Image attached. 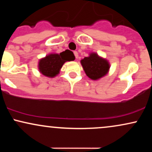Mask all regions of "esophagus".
Returning a JSON list of instances; mask_svg holds the SVG:
<instances>
[{
    "label": "esophagus",
    "mask_w": 152,
    "mask_h": 152,
    "mask_svg": "<svg viewBox=\"0 0 152 152\" xmlns=\"http://www.w3.org/2000/svg\"><path fill=\"white\" fill-rule=\"evenodd\" d=\"M74 53L75 57H76V58L77 59V58H78V52H77V51H74Z\"/></svg>",
    "instance_id": "esophagus-1"
}]
</instances>
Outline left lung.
<instances>
[{"mask_svg": "<svg viewBox=\"0 0 152 152\" xmlns=\"http://www.w3.org/2000/svg\"><path fill=\"white\" fill-rule=\"evenodd\" d=\"M81 64L86 76L92 80H98L108 74L110 64L105 58L96 53H90L89 56L81 60Z\"/></svg>", "mask_w": 152, "mask_h": 152, "instance_id": "obj_1", "label": "left lung"}]
</instances>
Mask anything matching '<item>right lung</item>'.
Masks as SVG:
<instances>
[{"label":"right lung","instance_id":"add662e5","mask_svg":"<svg viewBox=\"0 0 152 152\" xmlns=\"http://www.w3.org/2000/svg\"><path fill=\"white\" fill-rule=\"evenodd\" d=\"M75 56L69 50H66L60 53H50L41 58L38 62V69L45 76L53 78L60 72L64 63L74 61Z\"/></svg>","mask_w":152,"mask_h":152}]
</instances>
